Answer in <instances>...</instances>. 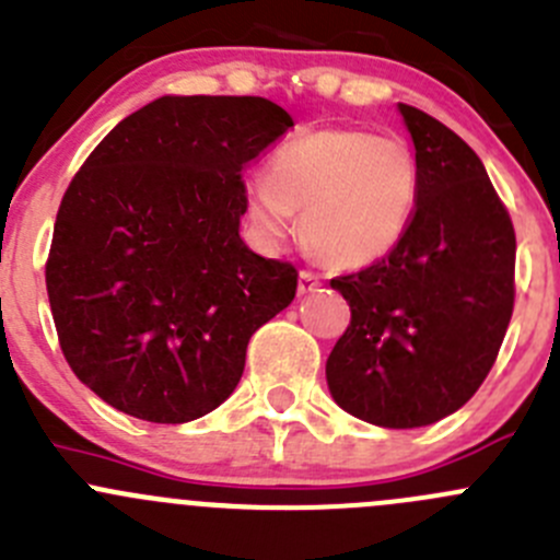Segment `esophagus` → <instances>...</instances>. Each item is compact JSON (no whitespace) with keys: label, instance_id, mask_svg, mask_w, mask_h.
I'll use <instances>...</instances> for the list:
<instances>
[{"label":"esophagus","instance_id":"obj_1","mask_svg":"<svg viewBox=\"0 0 560 560\" xmlns=\"http://www.w3.org/2000/svg\"><path fill=\"white\" fill-rule=\"evenodd\" d=\"M319 290V279L312 273V270H301L298 276V295H308V292Z\"/></svg>","mask_w":560,"mask_h":560}]
</instances>
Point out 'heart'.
<instances>
[{
  "label": "heart",
  "mask_w": 560,
  "mask_h": 560,
  "mask_svg": "<svg viewBox=\"0 0 560 560\" xmlns=\"http://www.w3.org/2000/svg\"><path fill=\"white\" fill-rule=\"evenodd\" d=\"M421 166L401 136L369 128H319L279 144L270 172L243 175L254 237L281 248L298 230L325 265L361 270L390 257L410 232Z\"/></svg>",
  "instance_id": "obj_1"
}]
</instances>
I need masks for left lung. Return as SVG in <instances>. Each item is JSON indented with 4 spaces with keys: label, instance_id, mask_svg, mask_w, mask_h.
Here are the masks:
<instances>
[{
    "label": "left lung",
    "instance_id": "left-lung-1",
    "mask_svg": "<svg viewBox=\"0 0 560 560\" xmlns=\"http://www.w3.org/2000/svg\"><path fill=\"white\" fill-rule=\"evenodd\" d=\"M421 166L416 221L390 257L330 279L350 325L325 363L336 405L388 430L435 424L479 390L514 308V226L485 164L399 103Z\"/></svg>",
    "mask_w": 560,
    "mask_h": 560
}]
</instances>
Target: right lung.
<instances>
[{"label": "right lung", "mask_w": 560, "mask_h": 560, "mask_svg": "<svg viewBox=\"0 0 560 560\" xmlns=\"http://www.w3.org/2000/svg\"><path fill=\"white\" fill-rule=\"evenodd\" d=\"M292 128L268 97L164 95L114 125L65 191L46 262L59 347L106 405L186 424L241 383L298 290L241 237V172Z\"/></svg>", "instance_id": "1"}]
</instances>
